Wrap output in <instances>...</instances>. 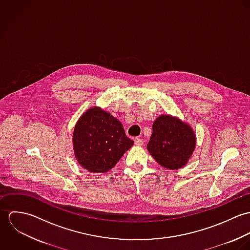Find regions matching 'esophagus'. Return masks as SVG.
I'll return each instance as SVG.
<instances>
[{
    "instance_id": "obj_1",
    "label": "esophagus",
    "mask_w": 250,
    "mask_h": 250,
    "mask_svg": "<svg viewBox=\"0 0 250 250\" xmlns=\"http://www.w3.org/2000/svg\"><path fill=\"white\" fill-rule=\"evenodd\" d=\"M135 143H136V145H138V146H143L144 142H143V140L140 139V138H136V139H135Z\"/></svg>"
}]
</instances>
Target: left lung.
<instances>
[{"instance_id":"1","label":"left lung","mask_w":250,"mask_h":250,"mask_svg":"<svg viewBox=\"0 0 250 250\" xmlns=\"http://www.w3.org/2000/svg\"><path fill=\"white\" fill-rule=\"evenodd\" d=\"M152 127L146 146L150 155L165 168L184 167L196 146V137L189 124L178 117L163 114L156 118Z\"/></svg>"}]
</instances>
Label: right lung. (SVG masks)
Here are the masks:
<instances>
[{
  "instance_id": "right-lung-1",
  "label": "right lung",
  "mask_w": 250,
  "mask_h": 250,
  "mask_svg": "<svg viewBox=\"0 0 250 250\" xmlns=\"http://www.w3.org/2000/svg\"><path fill=\"white\" fill-rule=\"evenodd\" d=\"M73 150L78 164L93 173H105L134 145L121 122L108 111L91 107L77 121Z\"/></svg>"
}]
</instances>
